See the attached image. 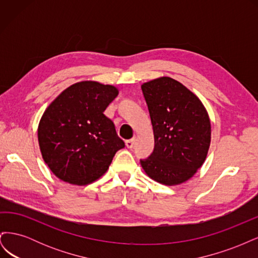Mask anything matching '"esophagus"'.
Masks as SVG:
<instances>
[{
    "mask_svg": "<svg viewBox=\"0 0 258 258\" xmlns=\"http://www.w3.org/2000/svg\"><path fill=\"white\" fill-rule=\"evenodd\" d=\"M135 142H136V138H132L130 140H127V141H126V146L128 148H132V147H134V145H135Z\"/></svg>",
    "mask_w": 258,
    "mask_h": 258,
    "instance_id": "34e87169",
    "label": "esophagus"
}]
</instances>
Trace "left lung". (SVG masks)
<instances>
[{
	"label": "left lung",
	"instance_id": "left-lung-1",
	"mask_svg": "<svg viewBox=\"0 0 258 258\" xmlns=\"http://www.w3.org/2000/svg\"><path fill=\"white\" fill-rule=\"evenodd\" d=\"M155 146L141 159L146 174L165 185L189 179L204 165L211 142V122L199 98L183 84L159 77L142 85Z\"/></svg>",
	"mask_w": 258,
	"mask_h": 258
}]
</instances>
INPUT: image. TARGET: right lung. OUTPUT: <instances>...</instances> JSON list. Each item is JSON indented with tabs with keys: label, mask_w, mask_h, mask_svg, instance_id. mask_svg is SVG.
<instances>
[{
	"label": "right lung",
	"mask_w": 258,
	"mask_h": 258,
	"mask_svg": "<svg viewBox=\"0 0 258 258\" xmlns=\"http://www.w3.org/2000/svg\"><path fill=\"white\" fill-rule=\"evenodd\" d=\"M118 95L111 85L86 81L62 91L46 108L37 129L46 165L60 179L87 185L102 176L124 147L105 108Z\"/></svg>",
	"instance_id": "1"
}]
</instances>
